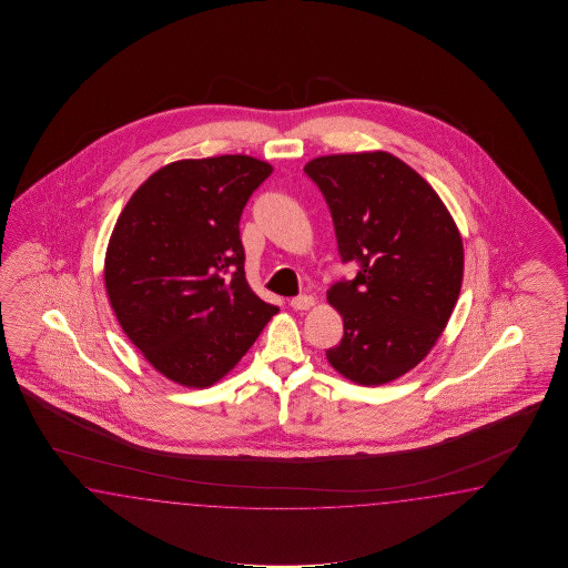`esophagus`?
<instances>
[{
  "label": "esophagus",
  "instance_id": "1",
  "mask_svg": "<svg viewBox=\"0 0 568 568\" xmlns=\"http://www.w3.org/2000/svg\"><path fill=\"white\" fill-rule=\"evenodd\" d=\"M313 304L314 298L313 296H308V294H302V296H296V298L290 301V306H292L294 311H308Z\"/></svg>",
  "mask_w": 568,
  "mask_h": 568
}]
</instances>
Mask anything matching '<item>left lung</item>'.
<instances>
[{"mask_svg": "<svg viewBox=\"0 0 568 568\" xmlns=\"http://www.w3.org/2000/svg\"><path fill=\"white\" fill-rule=\"evenodd\" d=\"M304 172L321 189L353 280L326 301L343 338L326 359L359 386L408 374L435 347L459 298L463 240L435 189L387 152L314 158Z\"/></svg>", "mask_w": 568, "mask_h": 568, "instance_id": "8db88e82", "label": "left lung"}]
</instances>
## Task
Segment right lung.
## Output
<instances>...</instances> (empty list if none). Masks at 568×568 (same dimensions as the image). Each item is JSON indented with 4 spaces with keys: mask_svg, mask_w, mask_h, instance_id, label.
I'll use <instances>...</instances> for the list:
<instances>
[{
    "mask_svg": "<svg viewBox=\"0 0 568 568\" xmlns=\"http://www.w3.org/2000/svg\"><path fill=\"white\" fill-rule=\"evenodd\" d=\"M272 170L245 154L170 162L118 217L103 270L109 304L174 384H217L278 313L250 288L240 240L243 206Z\"/></svg>",
    "mask_w": 568,
    "mask_h": 568,
    "instance_id": "obj_1",
    "label": "right lung"
}]
</instances>
